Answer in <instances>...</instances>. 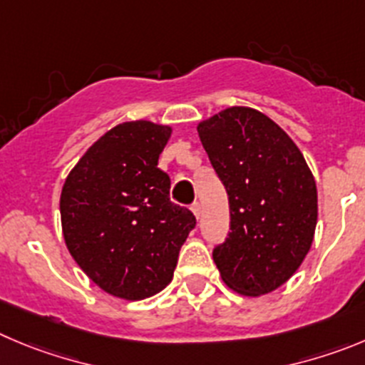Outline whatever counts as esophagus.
<instances>
[{
  "instance_id": "34e87169",
  "label": "esophagus",
  "mask_w": 365,
  "mask_h": 365,
  "mask_svg": "<svg viewBox=\"0 0 365 365\" xmlns=\"http://www.w3.org/2000/svg\"><path fill=\"white\" fill-rule=\"evenodd\" d=\"M190 210H192V214L196 217H200V214H202V205H200L198 202H194L192 205H190Z\"/></svg>"
}]
</instances>
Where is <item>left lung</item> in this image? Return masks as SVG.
<instances>
[{"mask_svg":"<svg viewBox=\"0 0 365 365\" xmlns=\"http://www.w3.org/2000/svg\"><path fill=\"white\" fill-rule=\"evenodd\" d=\"M198 135L230 207L229 237L212 250L229 288L257 297L304 261L317 225V185L290 136L261 111L234 106Z\"/></svg>","mask_w":365,"mask_h":365,"instance_id":"obj_1","label":"left lung"}]
</instances>
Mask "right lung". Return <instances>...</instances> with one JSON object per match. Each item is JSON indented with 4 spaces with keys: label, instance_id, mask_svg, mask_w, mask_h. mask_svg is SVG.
Returning <instances> with one entry per match:
<instances>
[{
    "label": "right lung",
    "instance_id": "1",
    "mask_svg": "<svg viewBox=\"0 0 365 365\" xmlns=\"http://www.w3.org/2000/svg\"><path fill=\"white\" fill-rule=\"evenodd\" d=\"M169 125L124 122L101 136L61 192L63 236L75 263L108 294L151 297L173 279L196 217L169 198L158 156Z\"/></svg>",
    "mask_w": 365,
    "mask_h": 365
}]
</instances>
